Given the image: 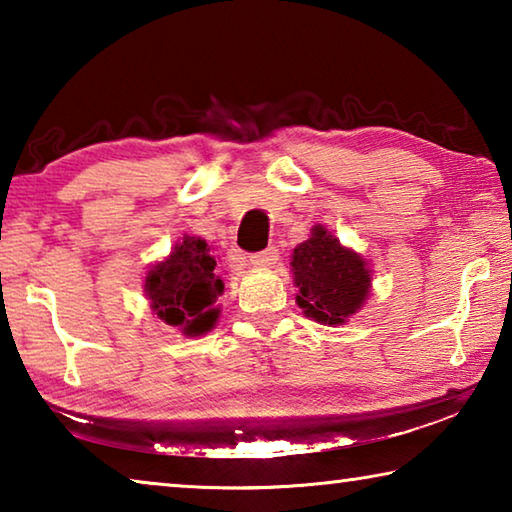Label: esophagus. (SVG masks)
<instances>
[{"label": "esophagus", "mask_w": 512, "mask_h": 512, "mask_svg": "<svg viewBox=\"0 0 512 512\" xmlns=\"http://www.w3.org/2000/svg\"><path fill=\"white\" fill-rule=\"evenodd\" d=\"M277 262V250L275 248H266L262 253L250 255V264L255 268H271Z\"/></svg>", "instance_id": "esophagus-1"}]
</instances>
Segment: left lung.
I'll list each match as a JSON object with an SVG mask.
<instances>
[{
  "label": "left lung",
  "mask_w": 512,
  "mask_h": 512,
  "mask_svg": "<svg viewBox=\"0 0 512 512\" xmlns=\"http://www.w3.org/2000/svg\"><path fill=\"white\" fill-rule=\"evenodd\" d=\"M291 273L302 314L329 327L348 323L372 289V271L363 255L343 246L320 223L307 241L293 248Z\"/></svg>",
  "instance_id": "1"
}]
</instances>
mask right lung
<instances>
[{
  "instance_id": "obj_1",
  "label": "right lung",
  "mask_w": 512,
  "mask_h": 512,
  "mask_svg": "<svg viewBox=\"0 0 512 512\" xmlns=\"http://www.w3.org/2000/svg\"><path fill=\"white\" fill-rule=\"evenodd\" d=\"M214 268L216 259L205 239H178L171 253L144 275V296L153 314L185 336L210 332L221 314L216 298L223 293V280Z\"/></svg>"
}]
</instances>
